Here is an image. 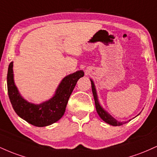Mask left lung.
Here are the masks:
<instances>
[{"mask_svg": "<svg viewBox=\"0 0 157 157\" xmlns=\"http://www.w3.org/2000/svg\"><path fill=\"white\" fill-rule=\"evenodd\" d=\"M91 89H92V93L94 98V102H95V106H96V110L97 112L99 114V116L100 117V118L102 119L103 121H105L106 123L109 124V125H113V126H120L123 124H125L127 122H118L117 120H115L113 117H111V115L109 114V113L106 112V111L102 109V107L100 105V102L98 101V98H97V91L96 89H95L94 84V82L91 80ZM130 121V120H129Z\"/></svg>", "mask_w": 157, "mask_h": 157, "instance_id": "obj_1", "label": "left lung"}]
</instances>
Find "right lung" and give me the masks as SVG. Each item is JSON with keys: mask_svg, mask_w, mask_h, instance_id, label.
Returning <instances> with one entry per match:
<instances>
[{"mask_svg": "<svg viewBox=\"0 0 157 157\" xmlns=\"http://www.w3.org/2000/svg\"><path fill=\"white\" fill-rule=\"evenodd\" d=\"M13 62H11L7 73L8 95L13 109L17 115L32 125L44 127L58 121L63 116L68 99L77 80L83 77V71H77L65 77L53 97L39 105L27 102L21 97L13 78Z\"/></svg>", "mask_w": 157, "mask_h": 157, "instance_id": "1", "label": "right lung"}]
</instances>
